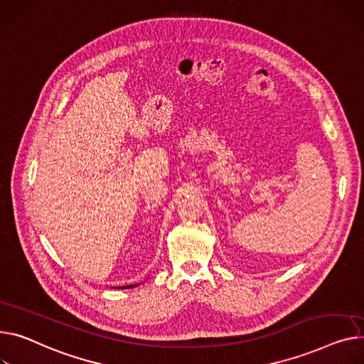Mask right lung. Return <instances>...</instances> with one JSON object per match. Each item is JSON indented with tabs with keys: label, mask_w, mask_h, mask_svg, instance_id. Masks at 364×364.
<instances>
[{
	"label": "right lung",
	"mask_w": 364,
	"mask_h": 364,
	"mask_svg": "<svg viewBox=\"0 0 364 364\" xmlns=\"http://www.w3.org/2000/svg\"><path fill=\"white\" fill-rule=\"evenodd\" d=\"M133 287H136V285H124V287H119V288H133Z\"/></svg>",
	"instance_id": "add662e5"
}]
</instances>
